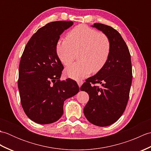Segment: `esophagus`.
I'll return each mask as SVG.
<instances>
[{"instance_id":"obj_1","label":"esophagus","mask_w":151,"mask_h":151,"mask_svg":"<svg viewBox=\"0 0 151 151\" xmlns=\"http://www.w3.org/2000/svg\"><path fill=\"white\" fill-rule=\"evenodd\" d=\"M83 83H84V82H83L82 81H77V84H78L79 87H81V86L82 85Z\"/></svg>"}]
</instances>
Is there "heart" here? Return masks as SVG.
I'll return each mask as SVG.
<instances>
[{"label":"heart","mask_w":151,"mask_h":151,"mask_svg":"<svg viewBox=\"0 0 151 151\" xmlns=\"http://www.w3.org/2000/svg\"><path fill=\"white\" fill-rule=\"evenodd\" d=\"M56 50L65 65L71 63L79 52V62L70 64L65 70L69 77L79 80L102 69L110 56L111 43L106 35L87 25L80 24L69 32L67 40H58Z\"/></svg>","instance_id":"obj_1"}]
</instances>
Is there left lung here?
<instances>
[{"label": "left lung", "instance_id": "left-lung-1", "mask_svg": "<svg viewBox=\"0 0 151 151\" xmlns=\"http://www.w3.org/2000/svg\"><path fill=\"white\" fill-rule=\"evenodd\" d=\"M92 27L108 36L111 51L102 69L81 86V90L89 97L84 114L91 123L106 127L116 122L127 107L132 80V63L129 48L116 30L101 23Z\"/></svg>", "mask_w": 151, "mask_h": 151}]
</instances>
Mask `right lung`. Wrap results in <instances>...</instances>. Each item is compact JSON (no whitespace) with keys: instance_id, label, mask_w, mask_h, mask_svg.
I'll list each match as a JSON object with an SVG mask.
<instances>
[{"instance_id":"add662e5","label":"right lung","mask_w":151,"mask_h":151,"mask_svg":"<svg viewBox=\"0 0 151 151\" xmlns=\"http://www.w3.org/2000/svg\"><path fill=\"white\" fill-rule=\"evenodd\" d=\"M72 21H54L40 28L31 37L22 54L18 88L24 113L39 124L57 121L63 113V103L75 95L79 87L75 81H60L63 66L56 46L60 36Z\"/></svg>"}]
</instances>
